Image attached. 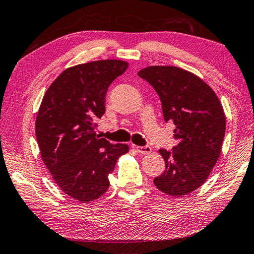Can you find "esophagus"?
<instances>
[{
    "instance_id": "esophagus-1",
    "label": "esophagus",
    "mask_w": 254,
    "mask_h": 254,
    "mask_svg": "<svg viewBox=\"0 0 254 254\" xmlns=\"http://www.w3.org/2000/svg\"><path fill=\"white\" fill-rule=\"evenodd\" d=\"M135 148H136V151H137L138 153H140V154H148V153H151V151H152L151 146H148V145H145V146H136Z\"/></svg>"
}]
</instances>
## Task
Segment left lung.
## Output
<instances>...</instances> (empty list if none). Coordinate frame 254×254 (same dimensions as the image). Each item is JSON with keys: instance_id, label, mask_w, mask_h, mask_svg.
<instances>
[{"instance_id": "left-lung-1", "label": "left lung", "mask_w": 254, "mask_h": 254, "mask_svg": "<svg viewBox=\"0 0 254 254\" xmlns=\"http://www.w3.org/2000/svg\"><path fill=\"white\" fill-rule=\"evenodd\" d=\"M137 74L157 92L165 122L175 124L177 144L160 150L165 171L154 184L167 195H187L206 182L220 155L226 132L221 103L206 82L184 69L151 66Z\"/></svg>"}]
</instances>
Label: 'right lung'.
Masks as SVG:
<instances>
[{
	"label": "right lung",
	"mask_w": 254,
	"mask_h": 254,
	"mask_svg": "<svg viewBox=\"0 0 254 254\" xmlns=\"http://www.w3.org/2000/svg\"><path fill=\"white\" fill-rule=\"evenodd\" d=\"M128 64L97 61L63 71L47 89L35 124L42 158L61 190L81 202L108 190L109 174L127 144L98 138L96 121L106 112L108 88Z\"/></svg>",
	"instance_id": "right-lung-1"
}]
</instances>
